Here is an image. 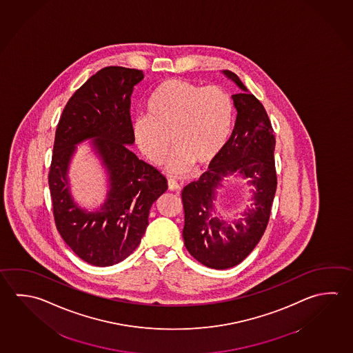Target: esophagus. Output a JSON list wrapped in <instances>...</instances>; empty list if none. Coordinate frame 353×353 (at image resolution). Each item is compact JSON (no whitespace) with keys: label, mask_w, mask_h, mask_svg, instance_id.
Returning a JSON list of instances; mask_svg holds the SVG:
<instances>
[{"label":"esophagus","mask_w":353,"mask_h":353,"mask_svg":"<svg viewBox=\"0 0 353 353\" xmlns=\"http://www.w3.org/2000/svg\"><path fill=\"white\" fill-rule=\"evenodd\" d=\"M168 189H169V190H172V192H179L180 185L176 183V181H175V180H168Z\"/></svg>","instance_id":"1"}]
</instances>
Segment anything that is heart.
I'll list each match as a JSON object with an SVG mask.
<instances>
[{
	"mask_svg": "<svg viewBox=\"0 0 353 353\" xmlns=\"http://www.w3.org/2000/svg\"><path fill=\"white\" fill-rule=\"evenodd\" d=\"M147 116L134 118L132 135L148 161L161 164L175 148L168 163L174 175L189 173L216 159L230 137L235 104L230 92L220 85L167 79L149 97Z\"/></svg>",
	"mask_w": 353,
	"mask_h": 353,
	"instance_id": "b5f03b06",
	"label": "heart"
}]
</instances>
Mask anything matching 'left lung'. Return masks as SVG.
<instances>
[{
  "label": "left lung",
  "instance_id": "1",
  "mask_svg": "<svg viewBox=\"0 0 353 353\" xmlns=\"http://www.w3.org/2000/svg\"><path fill=\"white\" fill-rule=\"evenodd\" d=\"M223 73L243 90L232 96L235 127L209 170L181 192L185 248L199 263L216 270L236 266L255 249L269 223L277 185L275 135L268 113L235 73ZM235 172L254 188L253 204L240 219L226 222L214 210L213 201L224 178Z\"/></svg>",
  "mask_w": 353,
  "mask_h": 353
}]
</instances>
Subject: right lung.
Returning a JSON list of instances; mask_svg holds the SVG:
<instances>
[{"label":"right lung","instance_id":"add662e5","mask_svg":"<svg viewBox=\"0 0 353 353\" xmlns=\"http://www.w3.org/2000/svg\"><path fill=\"white\" fill-rule=\"evenodd\" d=\"M143 78L139 70L117 65L97 72L70 98L56 129L48 173L54 223L72 251L99 268L121 263L138 248L150 208L168 189L165 176L128 147L134 143L130 96ZM87 139L110 176L108 199L94 212L72 200L66 175L75 145Z\"/></svg>","mask_w":353,"mask_h":353}]
</instances>
